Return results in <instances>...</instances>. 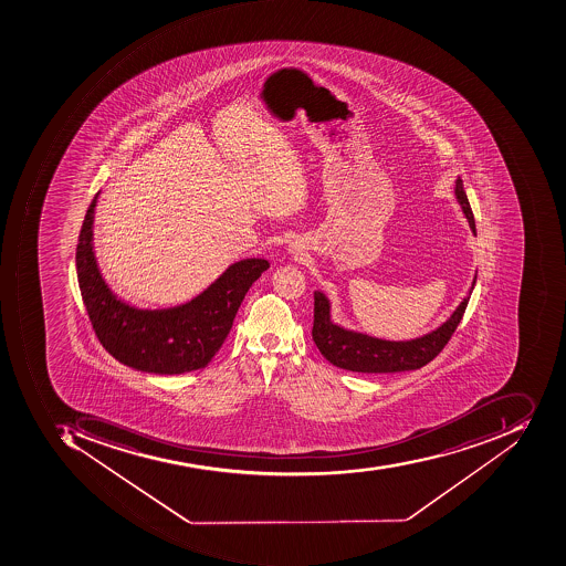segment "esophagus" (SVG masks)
Returning a JSON list of instances; mask_svg holds the SVG:
<instances>
[{
  "mask_svg": "<svg viewBox=\"0 0 566 566\" xmlns=\"http://www.w3.org/2000/svg\"><path fill=\"white\" fill-rule=\"evenodd\" d=\"M301 250H303V248H301V242H291V247H289V253L294 254V256H300Z\"/></svg>",
  "mask_w": 566,
  "mask_h": 566,
  "instance_id": "obj_1",
  "label": "esophagus"
}]
</instances>
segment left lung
Returning a JSON list of instances; mask_svg holds the SVG:
<instances>
[{
    "instance_id": "1",
    "label": "left lung",
    "mask_w": 566,
    "mask_h": 566,
    "mask_svg": "<svg viewBox=\"0 0 566 566\" xmlns=\"http://www.w3.org/2000/svg\"><path fill=\"white\" fill-rule=\"evenodd\" d=\"M454 195H457L458 203H460L468 223H470V229L476 235L475 219H473L472 208L468 203L463 180L460 177L457 179ZM475 282L476 275L473 277L468 296L461 301L460 306L452 312L441 327L411 340L377 339V337L367 336L361 332L347 331V328L334 324L331 318V301L324 293L315 291L313 340L327 361H331L334 367L344 368V370L361 371V374L418 370V368L426 367L427 363L432 361L451 339L463 318Z\"/></svg>"
}]
</instances>
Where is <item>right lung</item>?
Here are the masks:
<instances>
[{"mask_svg": "<svg viewBox=\"0 0 566 566\" xmlns=\"http://www.w3.org/2000/svg\"><path fill=\"white\" fill-rule=\"evenodd\" d=\"M99 195V192H98ZM94 196L78 234V287L106 352L146 374L179 375L207 367L234 324L251 285L269 269L262 258L232 263L213 284L172 308L140 310L118 300L99 272L93 251Z\"/></svg>", "mask_w": 566, "mask_h": 566, "instance_id": "obj_1", "label": "right lung"}]
</instances>
